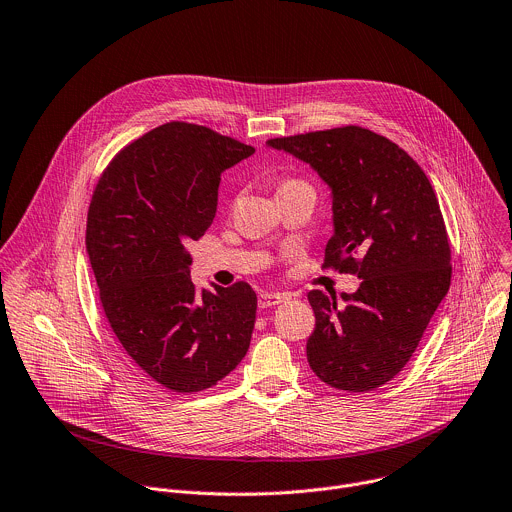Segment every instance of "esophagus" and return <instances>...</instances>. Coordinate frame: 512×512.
Returning <instances> with one entry per match:
<instances>
[{"label":"esophagus","instance_id":"34e87169","mask_svg":"<svg viewBox=\"0 0 512 512\" xmlns=\"http://www.w3.org/2000/svg\"><path fill=\"white\" fill-rule=\"evenodd\" d=\"M287 297L283 295V293H261L259 295V299H257V305L261 307V309H267V307H275V305H279V303H283Z\"/></svg>","mask_w":512,"mask_h":512}]
</instances>
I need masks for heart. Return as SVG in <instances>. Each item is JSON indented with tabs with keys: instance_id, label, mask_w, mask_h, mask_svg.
I'll list each match as a JSON object with an SVG mask.
<instances>
[{
	"instance_id": "obj_1",
	"label": "heart",
	"mask_w": 512,
	"mask_h": 512,
	"mask_svg": "<svg viewBox=\"0 0 512 512\" xmlns=\"http://www.w3.org/2000/svg\"><path fill=\"white\" fill-rule=\"evenodd\" d=\"M297 189H311L309 183H305L303 179H285L279 185V193H287V191H297Z\"/></svg>"
}]
</instances>
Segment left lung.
Instances as JSON below:
<instances>
[{"label": "left lung", "mask_w": 512, "mask_h": 512, "mask_svg": "<svg viewBox=\"0 0 512 512\" xmlns=\"http://www.w3.org/2000/svg\"><path fill=\"white\" fill-rule=\"evenodd\" d=\"M309 162L333 195L323 269L362 279L356 293H307V362L327 386L370 392L402 372L450 287V241L436 193L396 142L348 124L269 138Z\"/></svg>", "instance_id": "left-lung-1"}]
</instances>
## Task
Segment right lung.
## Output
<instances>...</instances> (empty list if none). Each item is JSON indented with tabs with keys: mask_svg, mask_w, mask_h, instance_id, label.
Instances as JSON below:
<instances>
[{
	"mask_svg": "<svg viewBox=\"0 0 512 512\" xmlns=\"http://www.w3.org/2000/svg\"><path fill=\"white\" fill-rule=\"evenodd\" d=\"M253 152L173 120L116 152L94 189L86 249L100 305L130 360L170 392L217 386L249 350L255 291L237 281L199 293L187 245L215 219L223 170Z\"/></svg>",
	"mask_w": 512,
	"mask_h": 512,
	"instance_id": "1",
	"label": "right lung"
}]
</instances>
